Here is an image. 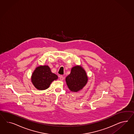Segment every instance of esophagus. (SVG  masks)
<instances>
[{
    "label": "esophagus",
    "instance_id": "1",
    "mask_svg": "<svg viewBox=\"0 0 134 134\" xmlns=\"http://www.w3.org/2000/svg\"><path fill=\"white\" fill-rule=\"evenodd\" d=\"M64 77H63L62 76H60L59 79H60V80L61 81H63V80H64Z\"/></svg>",
    "mask_w": 134,
    "mask_h": 134
}]
</instances>
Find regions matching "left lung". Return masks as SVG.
<instances>
[{"instance_id": "8db88e82", "label": "left lung", "mask_w": 134, "mask_h": 134, "mask_svg": "<svg viewBox=\"0 0 134 134\" xmlns=\"http://www.w3.org/2000/svg\"><path fill=\"white\" fill-rule=\"evenodd\" d=\"M67 85L72 92L81 90L86 85L88 77L85 70L81 66H76L71 69V73L65 79Z\"/></svg>"}]
</instances>
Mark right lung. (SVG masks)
Here are the masks:
<instances>
[{"mask_svg":"<svg viewBox=\"0 0 134 134\" xmlns=\"http://www.w3.org/2000/svg\"><path fill=\"white\" fill-rule=\"evenodd\" d=\"M58 79L57 75L51 72L47 65L40 66L34 71L31 76L32 84L38 90L48 88L51 83Z\"/></svg>","mask_w":134,"mask_h":134,"instance_id":"1","label":"right lung"}]
</instances>
